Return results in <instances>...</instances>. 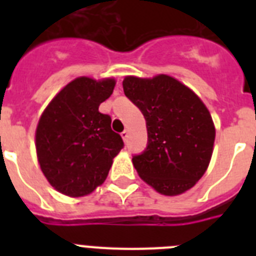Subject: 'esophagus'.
Instances as JSON below:
<instances>
[{
	"instance_id": "esophagus-1",
	"label": "esophagus",
	"mask_w": 256,
	"mask_h": 256,
	"mask_svg": "<svg viewBox=\"0 0 256 256\" xmlns=\"http://www.w3.org/2000/svg\"><path fill=\"white\" fill-rule=\"evenodd\" d=\"M128 133H130V132H128V130H124V132L120 133L122 138H123L124 141H126V138H128Z\"/></svg>"
}]
</instances>
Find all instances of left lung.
I'll return each mask as SVG.
<instances>
[{
    "label": "left lung",
    "mask_w": 256,
    "mask_h": 256,
    "mask_svg": "<svg viewBox=\"0 0 256 256\" xmlns=\"http://www.w3.org/2000/svg\"><path fill=\"white\" fill-rule=\"evenodd\" d=\"M123 88L146 119L148 148L132 159L141 180L165 196L188 191L206 172L214 148L216 126L205 104L166 74L126 76Z\"/></svg>",
    "instance_id": "obj_1"
}]
</instances>
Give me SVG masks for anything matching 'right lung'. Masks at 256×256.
Listing matches in <instances>:
<instances>
[{
    "label": "right lung",
    "mask_w": 256,
    "mask_h": 256,
    "mask_svg": "<svg viewBox=\"0 0 256 256\" xmlns=\"http://www.w3.org/2000/svg\"><path fill=\"white\" fill-rule=\"evenodd\" d=\"M114 78L78 76L61 88L40 115L36 151L40 170L56 191L82 198L105 182L123 140L98 106L112 96Z\"/></svg>",
    "instance_id": "obj_1"
}]
</instances>
